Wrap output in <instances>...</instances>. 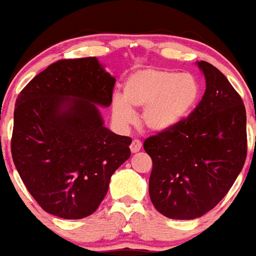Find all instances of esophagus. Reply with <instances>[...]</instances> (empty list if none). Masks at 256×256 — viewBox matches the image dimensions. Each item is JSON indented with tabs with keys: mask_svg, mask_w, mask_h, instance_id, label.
Here are the masks:
<instances>
[{
	"mask_svg": "<svg viewBox=\"0 0 256 256\" xmlns=\"http://www.w3.org/2000/svg\"><path fill=\"white\" fill-rule=\"evenodd\" d=\"M140 149H141V141H138V140L132 141V144H130V152L138 153Z\"/></svg>",
	"mask_w": 256,
	"mask_h": 256,
	"instance_id": "1",
	"label": "esophagus"
}]
</instances>
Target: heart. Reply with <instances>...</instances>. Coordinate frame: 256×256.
I'll return each instance as SVG.
<instances>
[{"label": "heart", "mask_w": 256, "mask_h": 256, "mask_svg": "<svg viewBox=\"0 0 256 256\" xmlns=\"http://www.w3.org/2000/svg\"><path fill=\"white\" fill-rule=\"evenodd\" d=\"M200 95L201 87L192 74L140 70L128 76L122 98H112V116L118 126L126 128L134 122V108H142L141 124L153 134H166L189 118Z\"/></svg>", "instance_id": "1"}]
</instances>
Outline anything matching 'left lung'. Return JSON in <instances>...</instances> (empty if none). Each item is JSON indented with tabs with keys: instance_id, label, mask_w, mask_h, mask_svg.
Masks as SVG:
<instances>
[{
	"instance_id": "left-lung-1",
	"label": "left lung",
	"mask_w": 256,
	"mask_h": 256,
	"mask_svg": "<svg viewBox=\"0 0 256 256\" xmlns=\"http://www.w3.org/2000/svg\"><path fill=\"white\" fill-rule=\"evenodd\" d=\"M206 91L185 122L145 140L153 161L149 197L172 220H194L218 205L242 170L247 154L246 110L228 78L197 62Z\"/></svg>"
}]
</instances>
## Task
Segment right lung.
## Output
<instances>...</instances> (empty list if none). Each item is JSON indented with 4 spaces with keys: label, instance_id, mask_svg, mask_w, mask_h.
I'll list each match as a JSON object with an SVG mask.
<instances>
[{
    "label": "right lung",
    "instance_id": "1",
    "mask_svg": "<svg viewBox=\"0 0 256 256\" xmlns=\"http://www.w3.org/2000/svg\"><path fill=\"white\" fill-rule=\"evenodd\" d=\"M115 82L96 56L64 59L18 95L12 156L44 212L64 220L91 216L130 157L132 138L108 130L100 112L111 106Z\"/></svg>",
    "mask_w": 256,
    "mask_h": 256
}]
</instances>
